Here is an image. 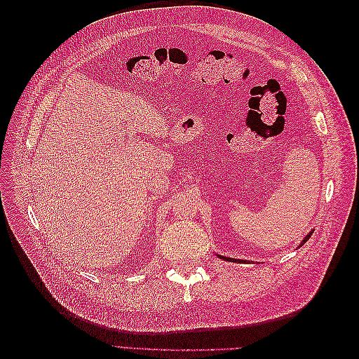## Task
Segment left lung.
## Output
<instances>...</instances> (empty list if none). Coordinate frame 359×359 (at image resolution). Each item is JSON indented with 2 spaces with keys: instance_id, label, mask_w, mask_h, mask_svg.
Here are the masks:
<instances>
[{
  "instance_id": "1",
  "label": "left lung",
  "mask_w": 359,
  "mask_h": 359,
  "mask_svg": "<svg viewBox=\"0 0 359 359\" xmlns=\"http://www.w3.org/2000/svg\"><path fill=\"white\" fill-rule=\"evenodd\" d=\"M310 236H311V233H309V235H307L306 238H304V241H302V244H304V243H306V241L309 240V238H310ZM302 244H301V245H302ZM220 257H222V259H226V260H232V262H236V259H231V257H223V256H220Z\"/></svg>"
}]
</instances>
